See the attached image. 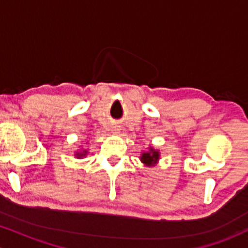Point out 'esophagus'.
<instances>
[{
	"instance_id": "1",
	"label": "esophagus",
	"mask_w": 248,
	"mask_h": 248,
	"mask_svg": "<svg viewBox=\"0 0 248 248\" xmlns=\"http://www.w3.org/2000/svg\"><path fill=\"white\" fill-rule=\"evenodd\" d=\"M114 130H115L116 133H118V132H119V128H114Z\"/></svg>"
}]
</instances>
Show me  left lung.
Wrapping results in <instances>:
<instances>
[{
  "label": "left lung",
  "instance_id": "obj_1",
  "mask_svg": "<svg viewBox=\"0 0 248 248\" xmlns=\"http://www.w3.org/2000/svg\"><path fill=\"white\" fill-rule=\"evenodd\" d=\"M158 158H160V153H158V150L149 148V152L142 153L140 160L142 163L146 164L148 167H150V166H155V164L157 163Z\"/></svg>",
  "mask_w": 248,
  "mask_h": 248
}]
</instances>
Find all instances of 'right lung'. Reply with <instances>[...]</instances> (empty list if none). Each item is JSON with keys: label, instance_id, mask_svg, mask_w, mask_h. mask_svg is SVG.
<instances>
[{"label": "right lung", "instance_id": "1", "mask_svg": "<svg viewBox=\"0 0 248 248\" xmlns=\"http://www.w3.org/2000/svg\"><path fill=\"white\" fill-rule=\"evenodd\" d=\"M86 155H87V150H82V152L76 153L77 158H81V157H84V156H86Z\"/></svg>", "mask_w": 248, "mask_h": 248}]
</instances>
